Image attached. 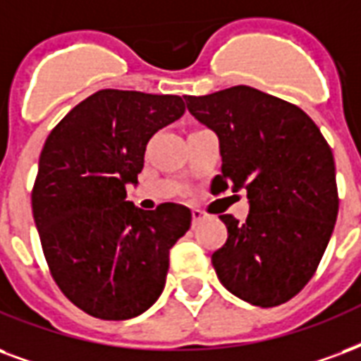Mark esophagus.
Here are the masks:
<instances>
[{
    "label": "esophagus",
    "instance_id": "obj_1",
    "mask_svg": "<svg viewBox=\"0 0 361 361\" xmlns=\"http://www.w3.org/2000/svg\"><path fill=\"white\" fill-rule=\"evenodd\" d=\"M191 214H192V225H197V224H199V221H202V219H206V217H208L204 214V212L197 210V208H195V210H192Z\"/></svg>",
    "mask_w": 361,
    "mask_h": 361
}]
</instances>
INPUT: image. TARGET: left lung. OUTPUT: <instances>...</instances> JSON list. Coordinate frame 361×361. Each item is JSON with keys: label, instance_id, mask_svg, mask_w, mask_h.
Wrapping results in <instances>:
<instances>
[{"label": "left lung", "instance_id": "left-lung-1", "mask_svg": "<svg viewBox=\"0 0 361 361\" xmlns=\"http://www.w3.org/2000/svg\"><path fill=\"white\" fill-rule=\"evenodd\" d=\"M195 119L219 137L221 174L212 192L246 189L250 214H229L227 242L212 265L227 290L255 307H276L318 269L339 212L331 147L314 121L276 96L238 85L185 96Z\"/></svg>", "mask_w": 361, "mask_h": 361}]
</instances>
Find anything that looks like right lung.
I'll return each mask as SVG.
<instances>
[{"label": "right lung", "mask_w": 361, "mask_h": 361, "mask_svg": "<svg viewBox=\"0 0 361 361\" xmlns=\"http://www.w3.org/2000/svg\"><path fill=\"white\" fill-rule=\"evenodd\" d=\"M185 111L183 98L104 89L77 104L47 137L32 210L47 265L68 299L100 320H128L159 299L170 247L191 210L126 200L151 136Z\"/></svg>", "instance_id": "add662e5"}]
</instances>
